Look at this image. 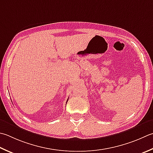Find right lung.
<instances>
[{
    "label": "right lung",
    "mask_w": 153,
    "mask_h": 153,
    "mask_svg": "<svg viewBox=\"0 0 153 153\" xmlns=\"http://www.w3.org/2000/svg\"><path fill=\"white\" fill-rule=\"evenodd\" d=\"M68 100H67V101H66V102H68Z\"/></svg>",
    "instance_id": "1"
}]
</instances>
